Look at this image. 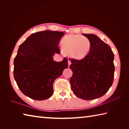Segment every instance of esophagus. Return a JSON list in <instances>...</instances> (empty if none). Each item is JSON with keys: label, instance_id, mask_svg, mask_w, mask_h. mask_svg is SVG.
<instances>
[{"label": "esophagus", "instance_id": "1", "mask_svg": "<svg viewBox=\"0 0 129 129\" xmlns=\"http://www.w3.org/2000/svg\"><path fill=\"white\" fill-rule=\"evenodd\" d=\"M71 64H72V62H71L70 60V59H69V60H68V65H69V67L70 66Z\"/></svg>", "mask_w": 129, "mask_h": 129}]
</instances>
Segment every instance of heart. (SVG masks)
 <instances>
[{"instance_id":"b5f03b06","label":"heart","mask_w":129,"mask_h":129,"mask_svg":"<svg viewBox=\"0 0 129 129\" xmlns=\"http://www.w3.org/2000/svg\"><path fill=\"white\" fill-rule=\"evenodd\" d=\"M62 50L71 54L76 59H81L90 53L91 43L88 38L80 34H70L63 38L61 43Z\"/></svg>"}]
</instances>
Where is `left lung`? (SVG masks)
I'll use <instances>...</instances> for the list:
<instances>
[{
	"instance_id": "obj_1",
	"label": "left lung",
	"mask_w": 129,
	"mask_h": 129,
	"mask_svg": "<svg viewBox=\"0 0 129 129\" xmlns=\"http://www.w3.org/2000/svg\"><path fill=\"white\" fill-rule=\"evenodd\" d=\"M83 35L91 42V50L83 59H69L73 72L70 83L76 96L90 100L103 96L113 84L114 54L110 46L97 36Z\"/></svg>"
}]
</instances>
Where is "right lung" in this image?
<instances>
[{"label":"right lung","instance_id":"1","mask_svg":"<svg viewBox=\"0 0 129 129\" xmlns=\"http://www.w3.org/2000/svg\"><path fill=\"white\" fill-rule=\"evenodd\" d=\"M63 32L45 30L37 32L19 46L14 60V77L23 94L36 100H44L53 94L54 80L68 67V60H53Z\"/></svg>","mask_w":129,"mask_h":129}]
</instances>
